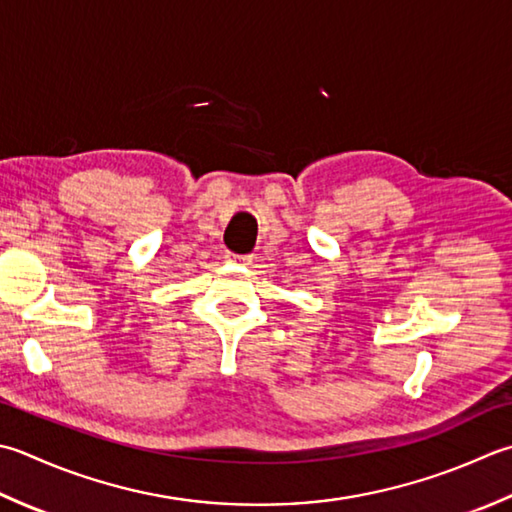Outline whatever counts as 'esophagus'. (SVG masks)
Wrapping results in <instances>:
<instances>
[{
    "mask_svg": "<svg viewBox=\"0 0 512 512\" xmlns=\"http://www.w3.org/2000/svg\"><path fill=\"white\" fill-rule=\"evenodd\" d=\"M230 259H233V262H239V264H244V266H248L250 264V255H230Z\"/></svg>",
    "mask_w": 512,
    "mask_h": 512,
    "instance_id": "1",
    "label": "esophagus"
}]
</instances>
